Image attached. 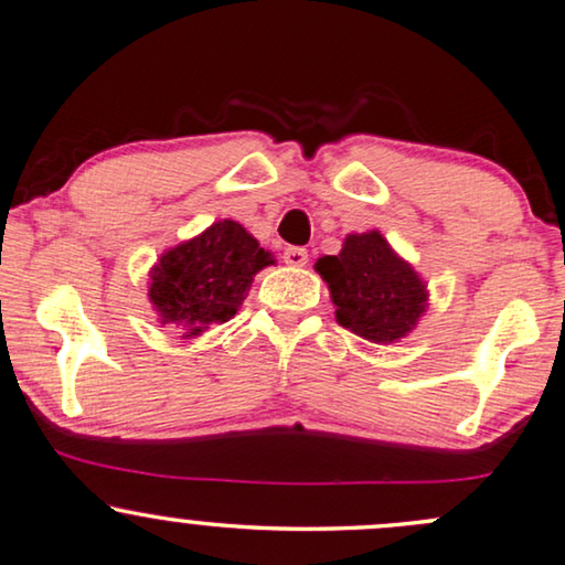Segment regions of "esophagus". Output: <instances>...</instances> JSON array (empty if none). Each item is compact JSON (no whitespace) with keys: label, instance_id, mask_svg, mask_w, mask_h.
Instances as JSON below:
<instances>
[{"label":"esophagus","instance_id":"34e87169","mask_svg":"<svg viewBox=\"0 0 565 565\" xmlns=\"http://www.w3.org/2000/svg\"><path fill=\"white\" fill-rule=\"evenodd\" d=\"M284 260L289 266H305L307 260H309V256H307L305 248H299V245H291V248L284 250Z\"/></svg>","mask_w":565,"mask_h":565}]
</instances>
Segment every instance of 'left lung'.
<instances>
[{"label": "left lung", "mask_w": 565, "mask_h": 565, "mask_svg": "<svg viewBox=\"0 0 565 565\" xmlns=\"http://www.w3.org/2000/svg\"><path fill=\"white\" fill-rule=\"evenodd\" d=\"M315 268L330 286L338 322L373 343L404 338L425 312L423 279L376 230L348 235L343 250L320 258Z\"/></svg>", "instance_id": "left-lung-1"}]
</instances>
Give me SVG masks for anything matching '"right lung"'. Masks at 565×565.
<instances>
[{
    "mask_svg": "<svg viewBox=\"0 0 565 565\" xmlns=\"http://www.w3.org/2000/svg\"><path fill=\"white\" fill-rule=\"evenodd\" d=\"M274 264L243 225L214 222L200 237L163 253L150 274L148 297L163 324L200 335L212 322H227L248 297L260 268Z\"/></svg>",
    "mask_w": 565,
    "mask_h": 565,
    "instance_id": "1",
    "label": "right lung"
}]
</instances>
